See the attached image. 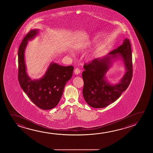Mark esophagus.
Returning <instances> with one entry per match:
<instances>
[{"label": "esophagus", "mask_w": 153, "mask_h": 153, "mask_svg": "<svg viewBox=\"0 0 153 153\" xmlns=\"http://www.w3.org/2000/svg\"><path fill=\"white\" fill-rule=\"evenodd\" d=\"M80 73V70L78 68H76L74 70V73L76 75H78Z\"/></svg>", "instance_id": "obj_1"}]
</instances>
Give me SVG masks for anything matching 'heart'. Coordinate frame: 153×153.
<instances>
[{"instance_id":"b5f03b06","label":"heart","mask_w":153,"mask_h":153,"mask_svg":"<svg viewBox=\"0 0 153 153\" xmlns=\"http://www.w3.org/2000/svg\"><path fill=\"white\" fill-rule=\"evenodd\" d=\"M101 49H99V50H98L96 51H95V52L93 53H92V54H91L90 55V57H91V58H93V57H94V56H95V55H96L97 54H98V53H99V52L100 51Z\"/></svg>"}]
</instances>
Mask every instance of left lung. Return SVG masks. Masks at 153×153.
I'll return each mask as SVG.
<instances>
[{"label": "left lung", "instance_id": "left-lung-1", "mask_svg": "<svg viewBox=\"0 0 153 153\" xmlns=\"http://www.w3.org/2000/svg\"><path fill=\"white\" fill-rule=\"evenodd\" d=\"M109 54L110 56L95 59L84 65L83 97L88 105L93 108H104L115 101L126 90L132 78V55L128 39H125L122 45ZM118 56L123 58L127 71L120 83L110 85L105 80V74L111 58Z\"/></svg>", "mask_w": 153, "mask_h": 153}]
</instances>
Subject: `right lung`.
I'll return each mask as SVG.
<instances>
[{"instance_id": "right-lung-1", "label": "right lung", "mask_w": 153, "mask_h": 153, "mask_svg": "<svg viewBox=\"0 0 153 153\" xmlns=\"http://www.w3.org/2000/svg\"><path fill=\"white\" fill-rule=\"evenodd\" d=\"M38 30L33 29L26 35L18 52V79L21 87L38 108L43 110L55 107L60 100L65 84L73 75L74 67L61 66L52 63L43 78L32 80L27 74L24 53L28 40L34 37Z\"/></svg>"}]
</instances>
